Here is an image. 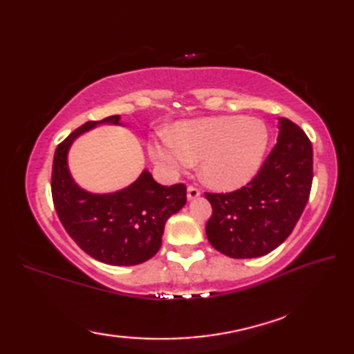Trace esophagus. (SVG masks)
<instances>
[{"label":"esophagus","instance_id":"obj_1","mask_svg":"<svg viewBox=\"0 0 354 354\" xmlns=\"http://www.w3.org/2000/svg\"><path fill=\"white\" fill-rule=\"evenodd\" d=\"M201 194V190L198 189V187L194 185H189V189H187V198H189V201H193L196 199Z\"/></svg>","mask_w":354,"mask_h":354}]
</instances>
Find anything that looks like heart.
Returning <instances> with one entry per match:
<instances>
[{
  "instance_id": "obj_1",
  "label": "heart",
  "mask_w": 354,
  "mask_h": 354,
  "mask_svg": "<svg viewBox=\"0 0 354 354\" xmlns=\"http://www.w3.org/2000/svg\"><path fill=\"white\" fill-rule=\"evenodd\" d=\"M269 141L266 124L252 117H214L181 124L153 141L150 153L167 175L199 160L201 173L217 189H237L257 173Z\"/></svg>"
}]
</instances>
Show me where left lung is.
Returning a JSON list of instances; mask_svg holds the SVG:
<instances>
[{"mask_svg": "<svg viewBox=\"0 0 354 354\" xmlns=\"http://www.w3.org/2000/svg\"><path fill=\"white\" fill-rule=\"evenodd\" d=\"M278 141L259 173L230 193H205L213 213L207 237L231 259H254L280 246L309 201L313 179L312 142L301 127L280 118Z\"/></svg>", "mask_w": 354, "mask_h": 354, "instance_id": "1", "label": "left lung"}]
</instances>
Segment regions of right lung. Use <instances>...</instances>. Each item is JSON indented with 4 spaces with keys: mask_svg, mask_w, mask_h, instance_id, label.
I'll return each mask as SVG.
<instances>
[{
    "mask_svg": "<svg viewBox=\"0 0 354 354\" xmlns=\"http://www.w3.org/2000/svg\"><path fill=\"white\" fill-rule=\"evenodd\" d=\"M120 124V115L86 122L57 145L53 160L51 196L65 231L93 259L112 266H133L161 248L164 225L187 202L185 184L165 187L145 170L126 189L93 194L73 181L66 155L73 140L97 124Z\"/></svg>",
    "mask_w": 354,
    "mask_h": 354,
    "instance_id": "right-lung-1",
    "label": "right lung"
}]
</instances>
